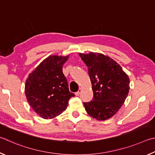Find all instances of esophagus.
I'll use <instances>...</instances> for the list:
<instances>
[{
    "label": "esophagus",
    "instance_id": "34e87169",
    "mask_svg": "<svg viewBox=\"0 0 155 155\" xmlns=\"http://www.w3.org/2000/svg\"><path fill=\"white\" fill-rule=\"evenodd\" d=\"M81 91H82V89L80 88V89H79V91H78V92H76V93H75V95H76V96H79V95H80V93H81Z\"/></svg>",
    "mask_w": 155,
    "mask_h": 155
}]
</instances>
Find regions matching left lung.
Listing matches in <instances>:
<instances>
[{"mask_svg": "<svg viewBox=\"0 0 155 155\" xmlns=\"http://www.w3.org/2000/svg\"><path fill=\"white\" fill-rule=\"evenodd\" d=\"M88 67L93 99L84 103L91 117L99 120L112 118L123 105L129 91V78L110 57L101 53L79 54Z\"/></svg>", "mask_w": 155, "mask_h": 155, "instance_id": "1", "label": "left lung"}]
</instances>
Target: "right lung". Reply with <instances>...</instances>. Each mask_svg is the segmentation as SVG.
Returning <instances> with one entry per match:
<instances>
[{
  "label": "right lung",
  "instance_id": "1",
  "mask_svg": "<svg viewBox=\"0 0 155 155\" xmlns=\"http://www.w3.org/2000/svg\"><path fill=\"white\" fill-rule=\"evenodd\" d=\"M69 56H50L31 73L26 81L25 94L31 107L44 119L55 118L67 109L75 94L69 90L62 66Z\"/></svg>",
  "mask_w": 155,
  "mask_h": 155
}]
</instances>
